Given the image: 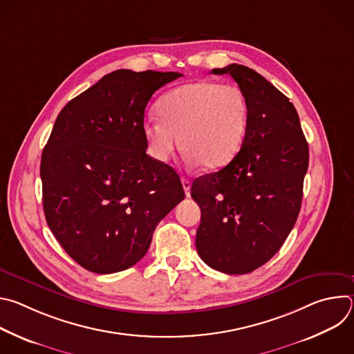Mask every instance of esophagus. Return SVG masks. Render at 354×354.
<instances>
[{
  "mask_svg": "<svg viewBox=\"0 0 354 354\" xmlns=\"http://www.w3.org/2000/svg\"><path fill=\"white\" fill-rule=\"evenodd\" d=\"M182 185H183V189H185L186 196H190V187H192L190 180H189V179H186V178H182Z\"/></svg>",
  "mask_w": 354,
  "mask_h": 354,
  "instance_id": "obj_1",
  "label": "esophagus"
}]
</instances>
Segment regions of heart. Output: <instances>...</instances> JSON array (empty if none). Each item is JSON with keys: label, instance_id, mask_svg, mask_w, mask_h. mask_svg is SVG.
Segmentation results:
<instances>
[{"label": "heart", "instance_id": "1", "mask_svg": "<svg viewBox=\"0 0 354 354\" xmlns=\"http://www.w3.org/2000/svg\"><path fill=\"white\" fill-rule=\"evenodd\" d=\"M157 115L158 119H148L142 126L151 157L167 162L180 144L186 164L220 169L242 148L249 104L235 85L200 80L162 95Z\"/></svg>", "mask_w": 354, "mask_h": 354}]
</instances>
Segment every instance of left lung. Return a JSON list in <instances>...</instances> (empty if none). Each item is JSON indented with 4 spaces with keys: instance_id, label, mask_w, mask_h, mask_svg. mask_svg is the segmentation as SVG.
Instances as JSON below:
<instances>
[{
    "instance_id": "1",
    "label": "left lung",
    "mask_w": 354,
    "mask_h": 354,
    "mask_svg": "<svg viewBox=\"0 0 354 354\" xmlns=\"http://www.w3.org/2000/svg\"><path fill=\"white\" fill-rule=\"evenodd\" d=\"M212 73L235 80L249 104V123L236 157L192 185L201 210L196 249L214 270L245 274L274 257L297 221L308 142L294 105L265 77L241 64Z\"/></svg>"
}]
</instances>
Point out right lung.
Masks as SVG:
<instances>
[{"label":"right lung","instance_id":"1","mask_svg":"<svg viewBox=\"0 0 354 354\" xmlns=\"http://www.w3.org/2000/svg\"><path fill=\"white\" fill-rule=\"evenodd\" d=\"M180 73L116 70L63 108L43 149L47 225L84 269L136 265L157 224L185 198L179 175L147 156L144 111Z\"/></svg>","mask_w":354,"mask_h":354}]
</instances>
